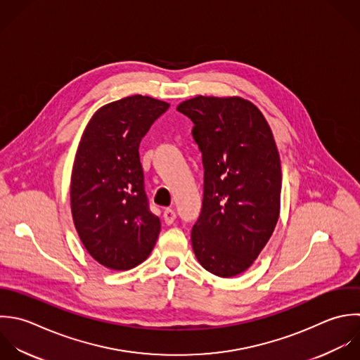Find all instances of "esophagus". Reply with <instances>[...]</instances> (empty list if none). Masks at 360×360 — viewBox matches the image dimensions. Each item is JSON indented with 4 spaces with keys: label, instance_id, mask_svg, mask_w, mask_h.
I'll list each match as a JSON object with an SVG mask.
<instances>
[{
    "label": "esophagus",
    "instance_id": "esophagus-1",
    "mask_svg": "<svg viewBox=\"0 0 360 360\" xmlns=\"http://www.w3.org/2000/svg\"><path fill=\"white\" fill-rule=\"evenodd\" d=\"M175 217H176V213H175V210L174 209H165L164 210V221L167 223V224H172L174 223V220H175Z\"/></svg>",
    "mask_w": 360,
    "mask_h": 360
}]
</instances>
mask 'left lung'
<instances>
[{
	"label": "left lung",
	"instance_id": "left-lung-1",
	"mask_svg": "<svg viewBox=\"0 0 360 360\" xmlns=\"http://www.w3.org/2000/svg\"><path fill=\"white\" fill-rule=\"evenodd\" d=\"M176 110L195 124L205 168L193 252L210 274L237 276L254 264L279 220L282 167L272 130L240 96L198 95Z\"/></svg>",
	"mask_w": 360,
	"mask_h": 360
}]
</instances>
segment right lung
I'll return each mask as SVG.
<instances>
[{
	"label": "right lung",
	"instance_id": "right-lung-1",
	"mask_svg": "<svg viewBox=\"0 0 360 360\" xmlns=\"http://www.w3.org/2000/svg\"><path fill=\"white\" fill-rule=\"evenodd\" d=\"M169 103L131 95L99 108L88 122L71 172V213L88 254L127 271L147 259L160 219L148 209L139 146Z\"/></svg>",
	"mask_w": 360,
	"mask_h": 360
}]
</instances>
